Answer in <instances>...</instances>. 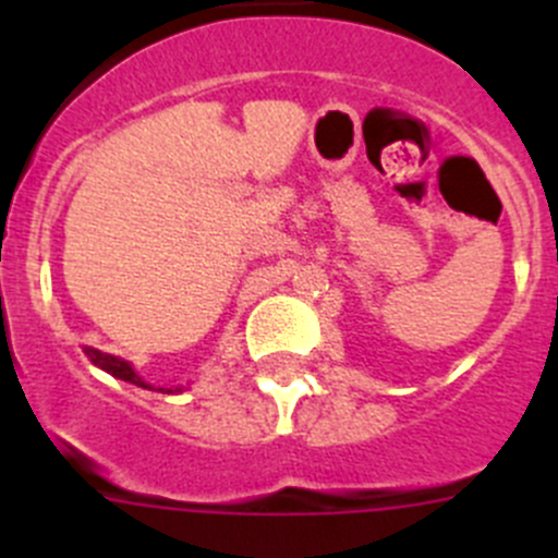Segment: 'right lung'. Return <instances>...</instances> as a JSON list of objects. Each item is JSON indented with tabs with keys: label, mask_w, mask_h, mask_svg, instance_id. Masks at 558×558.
<instances>
[{
	"label": "right lung",
	"mask_w": 558,
	"mask_h": 558,
	"mask_svg": "<svg viewBox=\"0 0 558 558\" xmlns=\"http://www.w3.org/2000/svg\"><path fill=\"white\" fill-rule=\"evenodd\" d=\"M86 356L92 359V362L97 364V367H102L105 373H110L112 378H121V380H126V384H134V386L150 388L148 384H145L143 378H137V373H134V369H132V364L123 362V359L110 356V353L97 351V348H86Z\"/></svg>",
	"instance_id": "right-lung-1"
}]
</instances>
